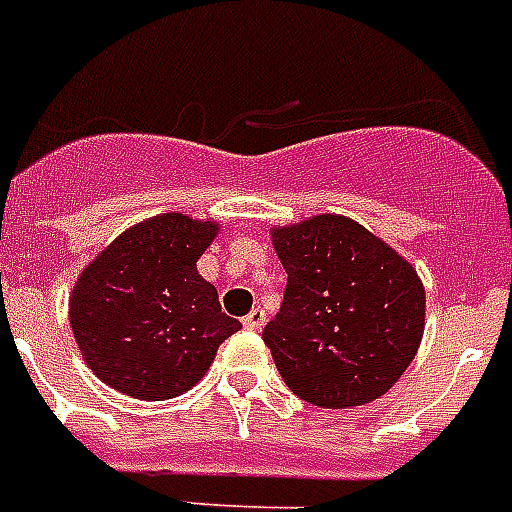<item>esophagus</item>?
Masks as SVG:
<instances>
[{
  "label": "esophagus",
  "instance_id": "obj_1",
  "mask_svg": "<svg viewBox=\"0 0 512 512\" xmlns=\"http://www.w3.org/2000/svg\"><path fill=\"white\" fill-rule=\"evenodd\" d=\"M244 329H263L265 327V311L263 308H252V311L241 319Z\"/></svg>",
  "mask_w": 512,
  "mask_h": 512
}]
</instances>
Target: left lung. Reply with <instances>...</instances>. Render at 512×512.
Here are the masks:
<instances>
[{"instance_id":"obj_1","label":"left lung","mask_w":512,"mask_h":512,"mask_svg":"<svg viewBox=\"0 0 512 512\" xmlns=\"http://www.w3.org/2000/svg\"><path fill=\"white\" fill-rule=\"evenodd\" d=\"M271 236L287 289L263 340L287 388L321 409L388 393L422 342L425 289L417 271L342 215H316Z\"/></svg>"}]
</instances>
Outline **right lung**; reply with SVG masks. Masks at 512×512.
Here are the masks:
<instances>
[{"label":"right lung","instance_id":"add662e5","mask_svg":"<svg viewBox=\"0 0 512 512\" xmlns=\"http://www.w3.org/2000/svg\"><path fill=\"white\" fill-rule=\"evenodd\" d=\"M212 220L148 217L108 244L76 279L68 319L84 361L124 396L164 401L193 388L241 324L196 271Z\"/></svg>","mask_w":512,"mask_h":512}]
</instances>
